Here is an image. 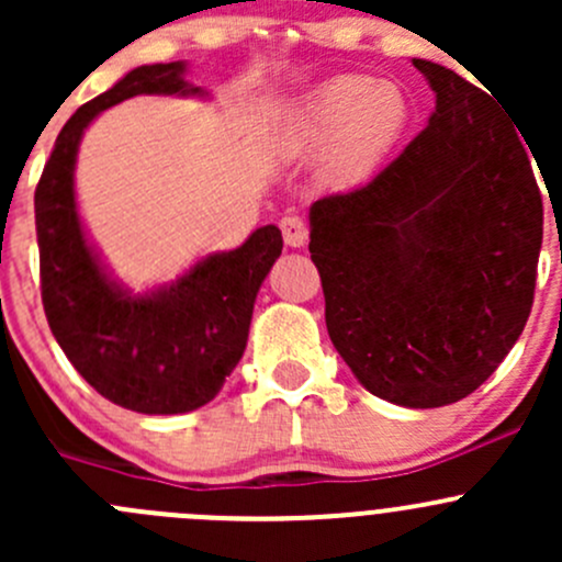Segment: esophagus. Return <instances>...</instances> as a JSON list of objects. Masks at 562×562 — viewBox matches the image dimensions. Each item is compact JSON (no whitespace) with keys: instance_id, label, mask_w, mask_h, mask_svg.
Returning <instances> with one entry per match:
<instances>
[{"instance_id":"1","label":"esophagus","mask_w":562,"mask_h":562,"mask_svg":"<svg viewBox=\"0 0 562 562\" xmlns=\"http://www.w3.org/2000/svg\"><path fill=\"white\" fill-rule=\"evenodd\" d=\"M280 231H282V239H285L288 247H304L307 245V223L296 214H288V217L280 220Z\"/></svg>"}]
</instances>
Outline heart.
Masks as SVG:
<instances>
[{
  "label": "heart",
  "mask_w": 562,
  "mask_h": 562,
  "mask_svg": "<svg viewBox=\"0 0 562 562\" xmlns=\"http://www.w3.org/2000/svg\"><path fill=\"white\" fill-rule=\"evenodd\" d=\"M411 124V105L394 83L370 76H339L313 89L291 116L299 149L323 151L337 181H359L375 171Z\"/></svg>",
  "instance_id": "heart-1"
}]
</instances>
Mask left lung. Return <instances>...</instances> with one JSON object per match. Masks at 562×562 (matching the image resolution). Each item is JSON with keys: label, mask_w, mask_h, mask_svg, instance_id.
<instances>
[{"label": "left lung", "mask_w": 562, "mask_h": 562, "mask_svg": "<svg viewBox=\"0 0 562 562\" xmlns=\"http://www.w3.org/2000/svg\"><path fill=\"white\" fill-rule=\"evenodd\" d=\"M429 124L370 184L310 206V252L334 348L370 394L440 407L473 394L522 334L543 203L501 108L413 59Z\"/></svg>", "instance_id": "1"}]
</instances>
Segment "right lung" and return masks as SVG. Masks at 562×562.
Listing matches in <instances>:
<instances>
[{
  "mask_svg": "<svg viewBox=\"0 0 562 562\" xmlns=\"http://www.w3.org/2000/svg\"><path fill=\"white\" fill-rule=\"evenodd\" d=\"M184 61L140 65L61 127L35 190L40 291L56 342L98 394L146 416L206 405L247 348L255 296L282 252L277 225L212 252L173 282L133 293L113 280L76 203L78 146L105 108L135 94L206 98Z\"/></svg>",
  "mask_w": 562,
  "mask_h": 562,
  "instance_id": "1",
  "label": "right lung"
}]
</instances>
